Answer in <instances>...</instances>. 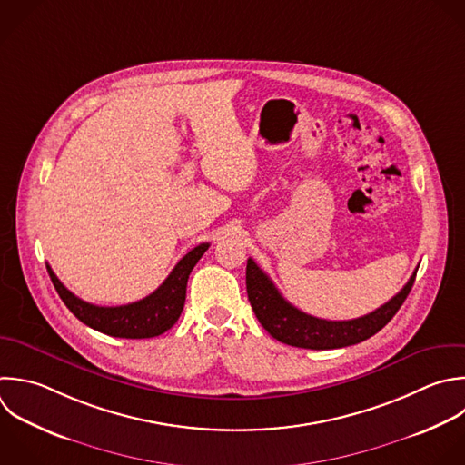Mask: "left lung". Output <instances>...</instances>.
I'll list each match as a JSON object with an SVG mask.
<instances>
[{
	"label": "left lung",
	"instance_id": "left-lung-1",
	"mask_svg": "<svg viewBox=\"0 0 465 465\" xmlns=\"http://www.w3.org/2000/svg\"><path fill=\"white\" fill-rule=\"evenodd\" d=\"M245 274L251 307L258 322L272 338L302 349H338L360 343L385 327L405 302L414 283L416 271L403 289L387 303L365 316L340 322L322 320L291 305L278 292L272 280L251 258L247 260Z\"/></svg>",
	"mask_w": 465,
	"mask_h": 465
}]
</instances>
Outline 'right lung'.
<instances>
[{
	"label": "right lung",
	"mask_w": 465,
	"mask_h": 465,
	"mask_svg": "<svg viewBox=\"0 0 465 465\" xmlns=\"http://www.w3.org/2000/svg\"><path fill=\"white\" fill-rule=\"evenodd\" d=\"M207 249L209 243H200L176 263L167 280L153 294L118 307H102L84 302L58 280L49 265L47 271L64 303L85 325L116 338H154L178 322L185 303L189 274Z\"/></svg>",
	"instance_id": "add662e5"
}]
</instances>
